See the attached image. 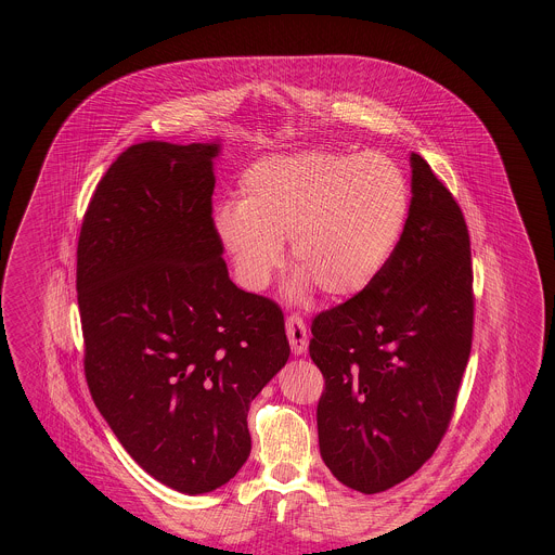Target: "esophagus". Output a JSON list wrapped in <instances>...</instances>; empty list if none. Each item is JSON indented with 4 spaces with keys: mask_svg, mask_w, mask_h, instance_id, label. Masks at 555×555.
Segmentation results:
<instances>
[{
    "mask_svg": "<svg viewBox=\"0 0 555 555\" xmlns=\"http://www.w3.org/2000/svg\"><path fill=\"white\" fill-rule=\"evenodd\" d=\"M286 333H288V341H291L293 352L304 354L308 350V341H310L308 326H306L304 318L297 317V314H291L286 318Z\"/></svg>",
    "mask_w": 555,
    "mask_h": 555,
    "instance_id": "obj_1",
    "label": "esophagus"
}]
</instances>
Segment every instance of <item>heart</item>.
Listing matches in <instances>:
<instances>
[{"instance_id":"heart-1","label":"heart","mask_w":555,"mask_h":555,"mask_svg":"<svg viewBox=\"0 0 555 555\" xmlns=\"http://www.w3.org/2000/svg\"><path fill=\"white\" fill-rule=\"evenodd\" d=\"M410 203L408 177L387 154L271 156L241 175L237 205L216 211V229L243 286L269 284L288 238L299 288L350 299L385 273Z\"/></svg>"}]
</instances>
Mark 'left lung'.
I'll use <instances>...</instances> for the list:
<instances>
[{
  "mask_svg": "<svg viewBox=\"0 0 555 555\" xmlns=\"http://www.w3.org/2000/svg\"><path fill=\"white\" fill-rule=\"evenodd\" d=\"M410 216L385 273L312 320L324 378L318 444L333 476L380 493L414 475L455 412L475 326L470 235L449 188L418 154Z\"/></svg>",
  "mask_w": 555,
  "mask_h": 555,
  "instance_id": "1",
  "label": "left lung"
}]
</instances>
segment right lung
Wrapping results in <instances>:
<instances>
[{
	"label": "right lung",
	"instance_id": "1",
	"mask_svg": "<svg viewBox=\"0 0 555 555\" xmlns=\"http://www.w3.org/2000/svg\"><path fill=\"white\" fill-rule=\"evenodd\" d=\"M216 143H139L80 227L85 378L132 460L181 493L237 475L251 399L284 367L280 306L237 288L211 218Z\"/></svg>",
	"mask_w": 555,
	"mask_h": 555
}]
</instances>
